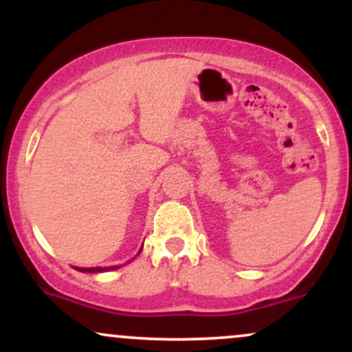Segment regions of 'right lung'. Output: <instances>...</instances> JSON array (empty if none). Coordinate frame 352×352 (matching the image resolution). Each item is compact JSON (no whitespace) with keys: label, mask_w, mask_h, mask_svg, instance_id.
<instances>
[{"label":"right lung","mask_w":352,"mask_h":352,"mask_svg":"<svg viewBox=\"0 0 352 352\" xmlns=\"http://www.w3.org/2000/svg\"><path fill=\"white\" fill-rule=\"evenodd\" d=\"M117 268H120V266H111V268H76V270H79V272L82 273H100V272H109V270H117Z\"/></svg>","instance_id":"add662e5"}]
</instances>
